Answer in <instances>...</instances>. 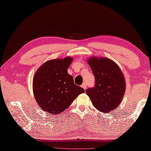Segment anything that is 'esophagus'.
Instances as JSON below:
<instances>
[{"instance_id": "34e87169", "label": "esophagus", "mask_w": 151, "mask_h": 151, "mask_svg": "<svg viewBox=\"0 0 151 151\" xmlns=\"http://www.w3.org/2000/svg\"><path fill=\"white\" fill-rule=\"evenodd\" d=\"M82 87H83L84 90H86V84L83 83V84H82Z\"/></svg>"}]
</instances>
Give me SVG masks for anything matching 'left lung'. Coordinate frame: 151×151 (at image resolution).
<instances>
[{"label":"left lung","mask_w":151,"mask_h":151,"mask_svg":"<svg viewBox=\"0 0 151 151\" xmlns=\"http://www.w3.org/2000/svg\"><path fill=\"white\" fill-rule=\"evenodd\" d=\"M88 63L95 77V86L86 90L93 106L100 111L108 113L121 103L125 91V82L122 70L108 58L92 57Z\"/></svg>","instance_id":"left-lung-1"}]
</instances>
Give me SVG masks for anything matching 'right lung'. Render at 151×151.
Returning a JSON list of instances; mask_svg holds the SVG:
<instances>
[{"mask_svg":"<svg viewBox=\"0 0 151 151\" xmlns=\"http://www.w3.org/2000/svg\"><path fill=\"white\" fill-rule=\"evenodd\" d=\"M73 58L53 59L45 62L35 73L33 92L41 109L47 113L59 114L70 106L79 94L85 91L76 85L67 68Z\"/></svg>","mask_w":151,"mask_h":151,"instance_id":"1","label":"right lung"}]
</instances>
